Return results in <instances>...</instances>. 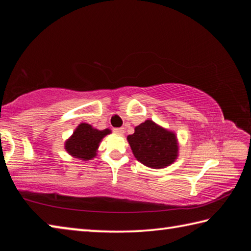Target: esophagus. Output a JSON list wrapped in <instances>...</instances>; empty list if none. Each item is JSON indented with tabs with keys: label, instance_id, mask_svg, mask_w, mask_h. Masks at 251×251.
I'll return each mask as SVG.
<instances>
[{
	"label": "esophagus",
	"instance_id": "1",
	"mask_svg": "<svg viewBox=\"0 0 251 251\" xmlns=\"http://www.w3.org/2000/svg\"><path fill=\"white\" fill-rule=\"evenodd\" d=\"M114 133H116L117 135H124L125 130L124 128H114Z\"/></svg>",
	"mask_w": 251,
	"mask_h": 251
}]
</instances>
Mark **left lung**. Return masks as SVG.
<instances>
[{
  "mask_svg": "<svg viewBox=\"0 0 251 251\" xmlns=\"http://www.w3.org/2000/svg\"><path fill=\"white\" fill-rule=\"evenodd\" d=\"M131 151L139 163L154 169L166 168L177 159L179 146L176 133L146 120L127 136Z\"/></svg>",
  "mask_w": 251,
  "mask_h": 251,
  "instance_id": "8db88e82",
  "label": "left lung"
}]
</instances>
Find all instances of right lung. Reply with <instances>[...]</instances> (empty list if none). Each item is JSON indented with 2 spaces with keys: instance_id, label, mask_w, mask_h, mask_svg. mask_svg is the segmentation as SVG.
Returning <instances> with one entry per match:
<instances>
[{
  "instance_id": "1",
  "label": "right lung",
  "mask_w": 251,
  "mask_h": 251,
  "mask_svg": "<svg viewBox=\"0 0 251 251\" xmlns=\"http://www.w3.org/2000/svg\"><path fill=\"white\" fill-rule=\"evenodd\" d=\"M110 133L112 130L108 128L100 130L86 123H80L71 137L65 141V151L74 158L85 161L93 159L97 155L101 139Z\"/></svg>"
}]
</instances>
